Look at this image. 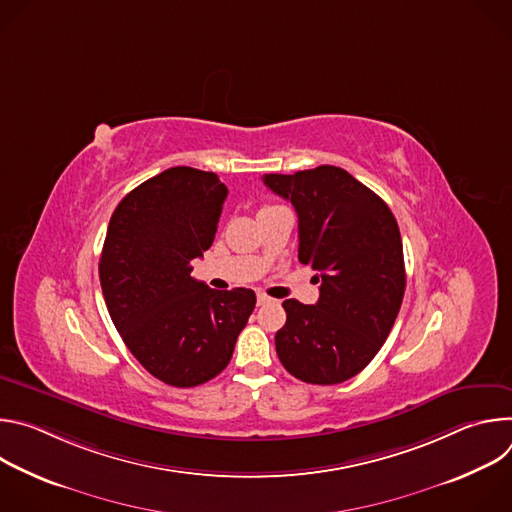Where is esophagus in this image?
<instances>
[{
  "label": "esophagus",
  "mask_w": 512,
  "mask_h": 512,
  "mask_svg": "<svg viewBox=\"0 0 512 512\" xmlns=\"http://www.w3.org/2000/svg\"><path fill=\"white\" fill-rule=\"evenodd\" d=\"M271 302V298L269 296H265V294H257V304L259 306H265V304H269Z\"/></svg>",
  "instance_id": "obj_1"
}]
</instances>
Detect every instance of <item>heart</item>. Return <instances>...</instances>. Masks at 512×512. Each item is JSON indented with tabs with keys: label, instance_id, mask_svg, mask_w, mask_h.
<instances>
[{
	"label": "heart",
	"instance_id": "1",
	"mask_svg": "<svg viewBox=\"0 0 512 512\" xmlns=\"http://www.w3.org/2000/svg\"><path fill=\"white\" fill-rule=\"evenodd\" d=\"M265 208H269V206H265Z\"/></svg>",
	"mask_w": 512,
	"mask_h": 512
}]
</instances>
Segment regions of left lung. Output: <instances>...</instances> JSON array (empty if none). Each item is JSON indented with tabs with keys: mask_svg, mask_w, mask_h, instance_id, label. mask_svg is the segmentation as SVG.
<instances>
[{
	"mask_svg": "<svg viewBox=\"0 0 512 512\" xmlns=\"http://www.w3.org/2000/svg\"><path fill=\"white\" fill-rule=\"evenodd\" d=\"M269 190L298 212L304 265L318 271L316 306L285 300L287 320L275 348L289 375L338 385L358 375L381 350L405 294V261L391 208L346 170L318 166L265 174Z\"/></svg>",
	"mask_w": 512,
	"mask_h": 512,
	"instance_id": "1",
	"label": "left lung"
}]
</instances>
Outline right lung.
Segmentation results:
<instances>
[{
	"mask_svg": "<svg viewBox=\"0 0 512 512\" xmlns=\"http://www.w3.org/2000/svg\"><path fill=\"white\" fill-rule=\"evenodd\" d=\"M227 194L214 172L176 166L133 188L109 221L99 261L109 316L141 367L172 387L225 371L257 302L253 289L192 277Z\"/></svg>",
	"mask_w": 512,
	"mask_h": 512,
	"instance_id": "add662e5",
	"label": "right lung"
}]
</instances>
